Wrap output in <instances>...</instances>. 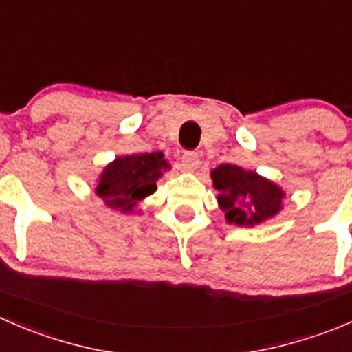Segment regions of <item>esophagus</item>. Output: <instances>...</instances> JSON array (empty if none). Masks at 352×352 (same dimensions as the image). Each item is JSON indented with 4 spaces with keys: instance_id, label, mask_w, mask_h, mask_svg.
Wrapping results in <instances>:
<instances>
[{
    "instance_id": "1",
    "label": "esophagus",
    "mask_w": 352,
    "mask_h": 352,
    "mask_svg": "<svg viewBox=\"0 0 352 352\" xmlns=\"http://www.w3.org/2000/svg\"><path fill=\"white\" fill-rule=\"evenodd\" d=\"M199 166V156L192 151H187L182 155V160H180V168L184 172H194V170Z\"/></svg>"
}]
</instances>
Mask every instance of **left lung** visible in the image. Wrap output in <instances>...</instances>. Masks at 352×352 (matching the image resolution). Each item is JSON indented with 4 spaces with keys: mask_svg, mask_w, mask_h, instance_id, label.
<instances>
[{
    "mask_svg": "<svg viewBox=\"0 0 352 352\" xmlns=\"http://www.w3.org/2000/svg\"><path fill=\"white\" fill-rule=\"evenodd\" d=\"M210 175L218 190V208L225 213L227 223L256 227L282 211L284 189L252 170L223 163L211 170Z\"/></svg>",
    "mask_w": 352,
    "mask_h": 352,
    "instance_id": "obj_1",
    "label": "left lung"
}]
</instances>
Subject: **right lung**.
<instances>
[{
    "label": "right lung",
    "instance_id": "1",
    "mask_svg": "<svg viewBox=\"0 0 352 352\" xmlns=\"http://www.w3.org/2000/svg\"><path fill=\"white\" fill-rule=\"evenodd\" d=\"M163 156L162 151L118 156L104 166L94 192L111 210L139 213L134 211L139 201L151 196L163 172L170 170V163Z\"/></svg>",
    "mask_w": 352,
    "mask_h": 352
}]
</instances>
